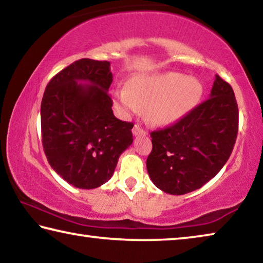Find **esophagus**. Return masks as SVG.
<instances>
[{
	"label": "esophagus",
	"mask_w": 263,
	"mask_h": 263,
	"mask_svg": "<svg viewBox=\"0 0 263 263\" xmlns=\"http://www.w3.org/2000/svg\"><path fill=\"white\" fill-rule=\"evenodd\" d=\"M132 133H133V136L145 135V130L139 125V124H136V125L133 126V128H132Z\"/></svg>",
	"instance_id": "esophagus-1"
}]
</instances>
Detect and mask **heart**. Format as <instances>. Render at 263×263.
I'll return each instance as SVG.
<instances>
[{
	"instance_id": "b5f03b06",
	"label": "heart",
	"mask_w": 263,
	"mask_h": 263,
	"mask_svg": "<svg viewBox=\"0 0 263 263\" xmlns=\"http://www.w3.org/2000/svg\"><path fill=\"white\" fill-rule=\"evenodd\" d=\"M203 94L199 80L182 73L167 72L136 75L126 83V90L114 95L116 109L123 115L146 108V117L158 126L173 125L193 110Z\"/></svg>"
}]
</instances>
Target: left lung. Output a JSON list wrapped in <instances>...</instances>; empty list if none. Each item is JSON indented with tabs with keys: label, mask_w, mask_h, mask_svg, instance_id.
Listing matches in <instances>:
<instances>
[{
	"label": "left lung",
	"mask_w": 263,
	"mask_h": 263,
	"mask_svg": "<svg viewBox=\"0 0 263 263\" xmlns=\"http://www.w3.org/2000/svg\"><path fill=\"white\" fill-rule=\"evenodd\" d=\"M238 124L233 89L216 75L206 101L173 125L151 132L153 147L146 161L151 180L171 195L199 189L229 160Z\"/></svg>",
	"instance_id": "1"
}]
</instances>
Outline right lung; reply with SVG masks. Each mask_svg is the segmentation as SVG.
Returning a JSON list of instances; mask_svg holds the SVG:
<instances>
[{
  "label": "right lung",
  "instance_id": "right-lung-1",
  "mask_svg": "<svg viewBox=\"0 0 263 263\" xmlns=\"http://www.w3.org/2000/svg\"><path fill=\"white\" fill-rule=\"evenodd\" d=\"M111 82L109 61L86 58L54 75L44 92V152L53 171L75 188L95 189L108 182L133 141V124L112 112Z\"/></svg>",
  "mask_w": 263,
  "mask_h": 263
}]
</instances>
